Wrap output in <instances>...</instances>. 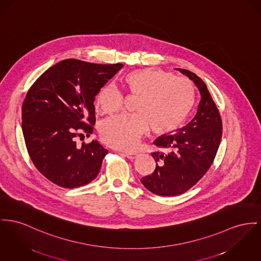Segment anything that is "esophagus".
Instances as JSON below:
<instances>
[{"instance_id": "obj_1", "label": "esophagus", "mask_w": 261, "mask_h": 261, "mask_svg": "<svg viewBox=\"0 0 261 261\" xmlns=\"http://www.w3.org/2000/svg\"><path fill=\"white\" fill-rule=\"evenodd\" d=\"M124 155L127 157L128 159H135L136 157L139 155V153H138V152H136V151H129V152H125V153H124Z\"/></svg>"}]
</instances>
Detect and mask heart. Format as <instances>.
I'll return each mask as SVG.
<instances>
[{
  "instance_id": "b5f03b06",
  "label": "heart",
  "mask_w": 261,
  "mask_h": 261,
  "mask_svg": "<svg viewBox=\"0 0 261 261\" xmlns=\"http://www.w3.org/2000/svg\"><path fill=\"white\" fill-rule=\"evenodd\" d=\"M125 83L133 95L139 96L137 113L117 115L100 124L101 138L112 147L133 148L149 126L156 135L172 133L191 109L193 90L185 78L147 68L128 74ZM96 103L101 113L113 114L122 108V93L115 84H108L98 94Z\"/></svg>"
}]
</instances>
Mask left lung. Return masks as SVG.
<instances>
[{
  "instance_id": "1",
  "label": "left lung",
  "mask_w": 261,
  "mask_h": 261,
  "mask_svg": "<svg viewBox=\"0 0 261 261\" xmlns=\"http://www.w3.org/2000/svg\"><path fill=\"white\" fill-rule=\"evenodd\" d=\"M175 70L193 82L199 104L195 117L185 126L153 141L165 151L151 153L156 162L155 170L140 182L159 196L180 195L193 187L211 167L222 139V119L204 81L191 71Z\"/></svg>"
}]
</instances>
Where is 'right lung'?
I'll use <instances>...</instances> for the list:
<instances>
[{
    "label": "right lung",
    "instance_id": "obj_1",
    "mask_svg": "<svg viewBox=\"0 0 261 261\" xmlns=\"http://www.w3.org/2000/svg\"><path fill=\"white\" fill-rule=\"evenodd\" d=\"M122 67L65 59L29 90L21 110L25 145L37 170L54 184L81 187L100 172L108 150L97 140L78 147L75 138L93 133L95 97Z\"/></svg>",
    "mask_w": 261,
    "mask_h": 261
}]
</instances>
